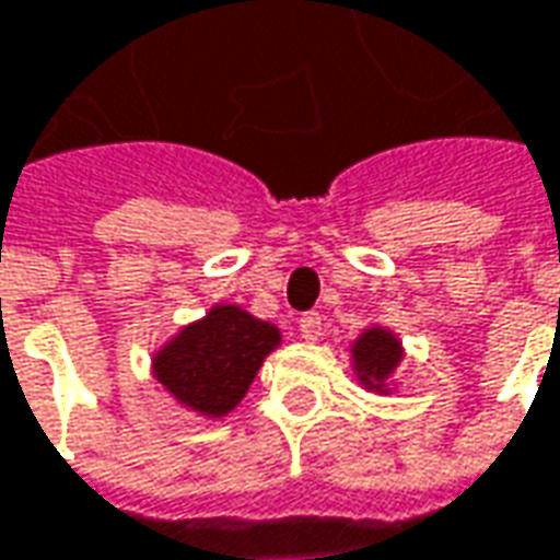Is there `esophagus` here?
Masks as SVG:
<instances>
[{
    "label": "esophagus",
    "instance_id": "1",
    "mask_svg": "<svg viewBox=\"0 0 560 560\" xmlns=\"http://www.w3.org/2000/svg\"><path fill=\"white\" fill-rule=\"evenodd\" d=\"M322 334H325V328H322V315H318V312H306V315L300 318V337L315 343V340H322Z\"/></svg>",
    "mask_w": 560,
    "mask_h": 560
}]
</instances>
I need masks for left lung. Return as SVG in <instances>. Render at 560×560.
Here are the masks:
<instances>
[{
	"instance_id": "1",
	"label": "left lung",
	"mask_w": 560,
	"mask_h": 560,
	"mask_svg": "<svg viewBox=\"0 0 560 560\" xmlns=\"http://www.w3.org/2000/svg\"><path fill=\"white\" fill-rule=\"evenodd\" d=\"M352 361H355V374L364 383V389L386 392V380L395 374L401 361V343L392 330L368 328L352 343Z\"/></svg>"
}]
</instances>
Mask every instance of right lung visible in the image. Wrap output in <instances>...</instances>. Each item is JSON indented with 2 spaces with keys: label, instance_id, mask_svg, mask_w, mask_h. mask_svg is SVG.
<instances>
[{
  "label": "right lung",
  "instance_id": "obj_1",
  "mask_svg": "<svg viewBox=\"0 0 560 560\" xmlns=\"http://www.w3.org/2000/svg\"><path fill=\"white\" fill-rule=\"evenodd\" d=\"M279 343L276 325L238 306H214L155 352L152 374L184 408L201 417H226Z\"/></svg>",
  "mask_w": 560,
  "mask_h": 560
}]
</instances>
